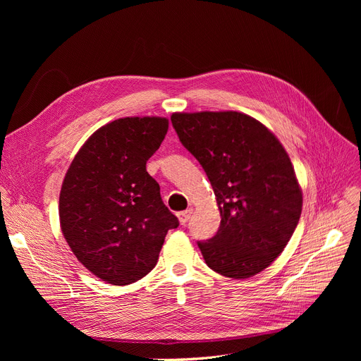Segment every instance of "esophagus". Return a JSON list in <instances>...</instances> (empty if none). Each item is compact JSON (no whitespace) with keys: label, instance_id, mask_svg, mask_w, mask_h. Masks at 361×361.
Returning a JSON list of instances; mask_svg holds the SVG:
<instances>
[{"label":"esophagus","instance_id":"34e87169","mask_svg":"<svg viewBox=\"0 0 361 361\" xmlns=\"http://www.w3.org/2000/svg\"><path fill=\"white\" fill-rule=\"evenodd\" d=\"M192 214H193V209H192V207H190V209H187V211L180 212V214H178V221H180V224H181V225H185V224H187V221L190 219Z\"/></svg>","mask_w":361,"mask_h":361}]
</instances>
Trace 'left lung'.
Instances as JSON below:
<instances>
[{
	"label": "left lung",
	"instance_id": "1",
	"mask_svg": "<svg viewBox=\"0 0 361 361\" xmlns=\"http://www.w3.org/2000/svg\"><path fill=\"white\" fill-rule=\"evenodd\" d=\"M180 142L209 178L221 212L216 234L197 241L207 267L250 278L286 249L298 224L301 188L274 133L235 111L174 112Z\"/></svg>",
	"mask_w": 361,
	"mask_h": 361
}]
</instances>
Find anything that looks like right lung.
Masks as SVG:
<instances>
[{
  "mask_svg": "<svg viewBox=\"0 0 361 361\" xmlns=\"http://www.w3.org/2000/svg\"><path fill=\"white\" fill-rule=\"evenodd\" d=\"M168 131L162 117H126L97 130L74 157L60 193L61 231L78 260L112 286L147 275L178 219L146 171Z\"/></svg>",
  "mask_w": 361,
  "mask_h": 361,
  "instance_id": "1",
  "label": "right lung"
}]
</instances>
